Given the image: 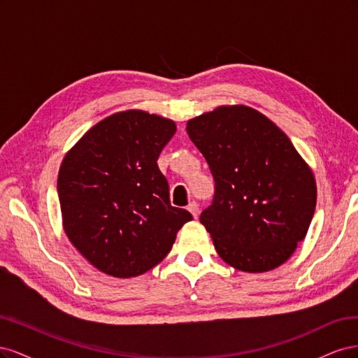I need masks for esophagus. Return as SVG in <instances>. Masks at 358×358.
<instances>
[{
	"mask_svg": "<svg viewBox=\"0 0 358 358\" xmlns=\"http://www.w3.org/2000/svg\"><path fill=\"white\" fill-rule=\"evenodd\" d=\"M191 213H192V216H194V218H199V213H200V210H199V204L196 203V201H191L189 204H188V208H187Z\"/></svg>",
	"mask_w": 358,
	"mask_h": 358,
	"instance_id": "obj_1",
	"label": "esophagus"
}]
</instances>
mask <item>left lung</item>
<instances>
[{"mask_svg": "<svg viewBox=\"0 0 358 358\" xmlns=\"http://www.w3.org/2000/svg\"><path fill=\"white\" fill-rule=\"evenodd\" d=\"M187 131L215 179L213 203L200 215L227 264L263 273L284 264L306 237L317 182L288 136L243 104L189 119Z\"/></svg>", "mask_w": 358, "mask_h": 358, "instance_id": "left-lung-1", "label": "left lung"}]
</instances>
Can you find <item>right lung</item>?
I'll use <instances>...</instances> for the list:
<instances>
[{
    "label": "right lung",
    "instance_id": "right-lung-1",
    "mask_svg": "<svg viewBox=\"0 0 358 358\" xmlns=\"http://www.w3.org/2000/svg\"><path fill=\"white\" fill-rule=\"evenodd\" d=\"M176 133L145 110L104 117L64 157L58 173L62 227L73 246L115 278H134L170 252L192 215L170 204L157 159Z\"/></svg>",
    "mask_w": 358,
    "mask_h": 358
}]
</instances>
